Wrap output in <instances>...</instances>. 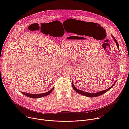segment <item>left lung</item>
<instances>
[{
  "label": "left lung",
  "instance_id": "8db88e82",
  "mask_svg": "<svg viewBox=\"0 0 129 129\" xmlns=\"http://www.w3.org/2000/svg\"><path fill=\"white\" fill-rule=\"evenodd\" d=\"M112 38H113L114 40L115 41V42H116L117 47H118V48H119V46H118V44L117 41H116V40L115 39V38L114 37H113V36H112ZM116 81L115 82V83H114V84H113V85H112L111 87H110V88H108V89H106V90H103V91H100V92H97V93H88V92H84V91H82V90H80L77 89V88L75 87V86H74V85H73V84L72 82L71 84H72V86L73 89H74V90H75L76 92H78V93L81 94L83 95H85V96H86L89 97V98H94V97H96V96H100V95H101L104 94L105 92H106L107 91H108L110 89H111L112 87H113V86L114 85V84H115V83H116Z\"/></svg>",
  "mask_w": 129,
  "mask_h": 129
}]
</instances>
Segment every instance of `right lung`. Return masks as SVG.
I'll list each match as a JSON object with an SVG mask.
<instances>
[{
  "instance_id": "add662e5",
  "label": "right lung",
  "mask_w": 129,
  "mask_h": 129,
  "mask_svg": "<svg viewBox=\"0 0 129 129\" xmlns=\"http://www.w3.org/2000/svg\"><path fill=\"white\" fill-rule=\"evenodd\" d=\"M53 89H54V87L50 91L47 92L43 93H40V94H30V93H27L22 92H21V93L22 94H23L24 95H25V96H26L27 97H29V98H33V99L40 98H42V97H43V96H45L49 95L51 92L52 91Z\"/></svg>"
}]
</instances>
